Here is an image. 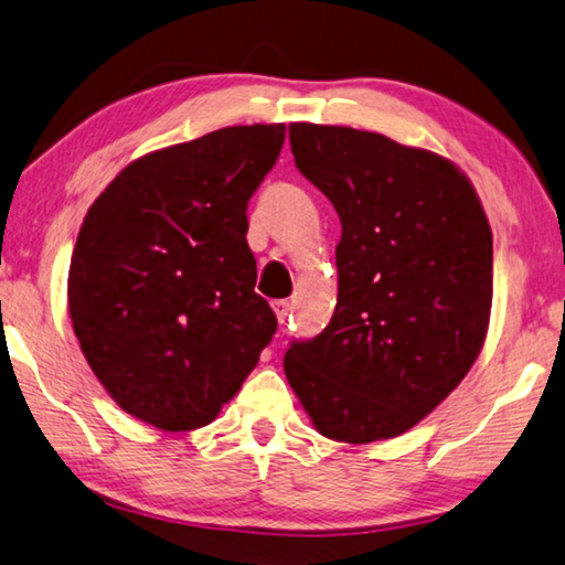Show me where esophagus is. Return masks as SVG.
Returning <instances> with one entry per match:
<instances>
[{"label":"esophagus","instance_id":"obj_1","mask_svg":"<svg viewBox=\"0 0 565 565\" xmlns=\"http://www.w3.org/2000/svg\"><path fill=\"white\" fill-rule=\"evenodd\" d=\"M271 307H274V311H276V319H279L281 321V324H284V321H286V317H289V311H291V303L289 301H274L271 303Z\"/></svg>","mask_w":565,"mask_h":565}]
</instances>
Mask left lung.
Wrapping results in <instances>:
<instances>
[{"label":"left lung","instance_id":"1","mask_svg":"<svg viewBox=\"0 0 565 565\" xmlns=\"http://www.w3.org/2000/svg\"><path fill=\"white\" fill-rule=\"evenodd\" d=\"M294 163L342 221L339 297L284 372L321 435L397 437L478 360L492 303V234L450 160L339 125H289Z\"/></svg>","mask_w":565,"mask_h":565}]
</instances>
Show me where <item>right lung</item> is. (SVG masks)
<instances>
[{
  "instance_id": "add662e5",
  "label": "right lung",
  "mask_w": 565,
  "mask_h": 565,
  "mask_svg": "<svg viewBox=\"0 0 565 565\" xmlns=\"http://www.w3.org/2000/svg\"><path fill=\"white\" fill-rule=\"evenodd\" d=\"M286 128L236 125L148 153L89 205L67 279L89 370L142 423H213L276 334L254 291L250 195Z\"/></svg>"
}]
</instances>
